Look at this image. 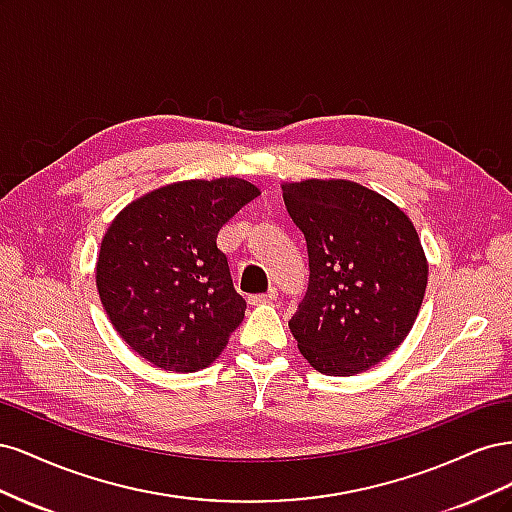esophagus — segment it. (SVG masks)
Segmentation results:
<instances>
[{
	"mask_svg": "<svg viewBox=\"0 0 512 512\" xmlns=\"http://www.w3.org/2000/svg\"><path fill=\"white\" fill-rule=\"evenodd\" d=\"M275 299H277V290L271 288L265 294H250V297H247V303H250V305H260V303H269V301H275Z\"/></svg>",
	"mask_w": 512,
	"mask_h": 512,
	"instance_id": "obj_1",
	"label": "esophagus"
}]
</instances>
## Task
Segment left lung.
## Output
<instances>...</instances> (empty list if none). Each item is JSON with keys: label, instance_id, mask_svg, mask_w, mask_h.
Instances as JSON below:
<instances>
[{"label": "left lung", "instance_id": "obj_1", "mask_svg": "<svg viewBox=\"0 0 512 512\" xmlns=\"http://www.w3.org/2000/svg\"><path fill=\"white\" fill-rule=\"evenodd\" d=\"M309 254V288L288 322L320 374L354 376L386 359L421 312L429 265L393 200L350 179L284 181Z\"/></svg>", "mask_w": 512, "mask_h": 512}]
</instances>
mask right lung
Listing matches in <instances>:
<instances>
[{
  "label": "right lung",
  "instance_id": "add662e5",
  "mask_svg": "<svg viewBox=\"0 0 512 512\" xmlns=\"http://www.w3.org/2000/svg\"><path fill=\"white\" fill-rule=\"evenodd\" d=\"M260 190L239 177L162 185L108 224L96 286L113 329L166 371H198L226 348L245 316L232 288L220 228Z\"/></svg>",
  "mask_w": 512,
  "mask_h": 512
}]
</instances>
